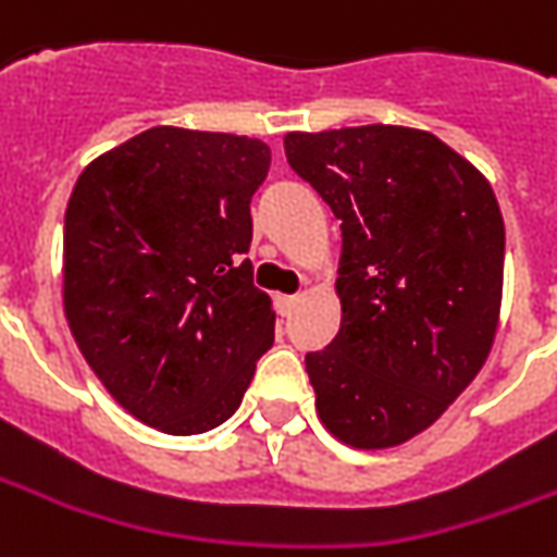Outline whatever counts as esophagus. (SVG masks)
Returning <instances> with one entry per match:
<instances>
[{
  "label": "esophagus",
  "mask_w": 557,
  "mask_h": 557,
  "mask_svg": "<svg viewBox=\"0 0 557 557\" xmlns=\"http://www.w3.org/2000/svg\"><path fill=\"white\" fill-rule=\"evenodd\" d=\"M295 305H298V295H277V298H274V308H277L280 317H289L295 310Z\"/></svg>",
  "instance_id": "1"
}]
</instances>
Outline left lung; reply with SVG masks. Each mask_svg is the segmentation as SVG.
<instances>
[{
    "label": "left lung",
    "mask_w": 557,
    "mask_h": 557,
    "mask_svg": "<svg viewBox=\"0 0 557 557\" xmlns=\"http://www.w3.org/2000/svg\"><path fill=\"white\" fill-rule=\"evenodd\" d=\"M289 168L342 222V329L305 357L317 414L359 448H396L482 372L503 301V215L463 154L418 127L286 134Z\"/></svg>",
    "instance_id": "8db88e82"
}]
</instances>
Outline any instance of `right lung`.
<instances>
[{
	"label": "right lung",
	"instance_id": "1",
	"mask_svg": "<svg viewBox=\"0 0 557 557\" xmlns=\"http://www.w3.org/2000/svg\"><path fill=\"white\" fill-rule=\"evenodd\" d=\"M262 139L149 127L82 170L63 222V313L136 421L207 433L237 411L274 344L271 298L240 259Z\"/></svg>",
	"mask_w": 557,
	"mask_h": 557
}]
</instances>
